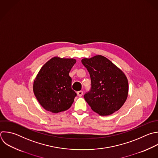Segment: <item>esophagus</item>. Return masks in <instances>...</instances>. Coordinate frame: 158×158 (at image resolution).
Instances as JSON below:
<instances>
[{
	"instance_id": "esophagus-1",
	"label": "esophagus",
	"mask_w": 158,
	"mask_h": 158,
	"mask_svg": "<svg viewBox=\"0 0 158 158\" xmlns=\"http://www.w3.org/2000/svg\"><path fill=\"white\" fill-rule=\"evenodd\" d=\"M83 94V91H78L77 92V95L78 96H80V97H81V96H82V95Z\"/></svg>"
}]
</instances>
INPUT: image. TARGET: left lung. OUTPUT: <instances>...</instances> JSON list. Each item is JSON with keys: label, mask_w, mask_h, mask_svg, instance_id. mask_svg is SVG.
<instances>
[{"label": "left lung", "mask_w": 158, "mask_h": 158, "mask_svg": "<svg viewBox=\"0 0 158 158\" xmlns=\"http://www.w3.org/2000/svg\"><path fill=\"white\" fill-rule=\"evenodd\" d=\"M81 62L91 78V88L84 98L91 109L100 115L117 111L128 96V83L124 73L101 55L83 59Z\"/></svg>", "instance_id": "obj_1"}]
</instances>
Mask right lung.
Masks as SVG:
<instances>
[{
	"label": "right lung",
	"instance_id": "add662e5",
	"mask_svg": "<svg viewBox=\"0 0 158 158\" xmlns=\"http://www.w3.org/2000/svg\"><path fill=\"white\" fill-rule=\"evenodd\" d=\"M75 63L74 59L54 57L40 69L34 81L33 91L46 110L58 113L71 107L77 93L72 89L69 72Z\"/></svg>",
	"mask_w": 158,
	"mask_h": 158
}]
</instances>
